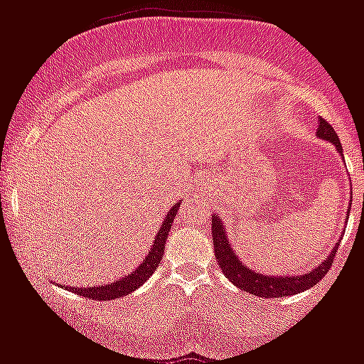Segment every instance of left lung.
Returning <instances> with one entry per match:
<instances>
[{
	"mask_svg": "<svg viewBox=\"0 0 364 364\" xmlns=\"http://www.w3.org/2000/svg\"><path fill=\"white\" fill-rule=\"evenodd\" d=\"M317 137L325 139V141L333 143L336 151L342 154V145H340L338 134L327 121L319 119L317 122ZM211 234H213V247H215V259L223 274L230 279L238 289L245 291L255 296H262V299H277V296H289V294L302 293L306 289L314 287L321 282L323 276L327 274L328 268L333 266V260L336 257L340 242L336 243L328 255L327 259L323 260L321 264H317L311 272L300 274V276H268V274H260L243 264L240 260L238 253L234 251L230 242H228V234L225 230V223L219 217V213L211 215Z\"/></svg>",
	"mask_w": 364,
	"mask_h": 364,
	"instance_id": "left-lung-1",
	"label": "left lung"
}]
</instances>
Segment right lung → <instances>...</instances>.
I'll use <instances>...</instances> for the list:
<instances>
[{
	"label": "right lung",
	"mask_w": 364,
	"mask_h": 364,
	"mask_svg": "<svg viewBox=\"0 0 364 364\" xmlns=\"http://www.w3.org/2000/svg\"><path fill=\"white\" fill-rule=\"evenodd\" d=\"M179 205L176 204L168 211V215L160 225L159 232L154 236V242L151 245V251L147 253L145 260L141 264L137 266L136 270H132L130 274L119 277L113 283H107V285H96V287H70V285H64L65 289H70L73 293L81 294L85 299H92V300H115L121 299V296H126L130 294L132 291H136L137 287H141L143 283L147 282L149 277L153 276L154 270L159 268V262L164 255V245L166 240H168V232H170L171 223H173V217L177 215V210Z\"/></svg>",
	"instance_id": "add662e5"
}]
</instances>
